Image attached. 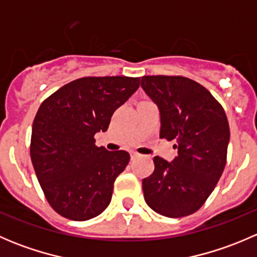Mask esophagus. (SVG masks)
Wrapping results in <instances>:
<instances>
[{"label": "esophagus", "instance_id": "obj_1", "mask_svg": "<svg viewBox=\"0 0 257 257\" xmlns=\"http://www.w3.org/2000/svg\"><path fill=\"white\" fill-rule=\"evenodd\" d=\"M131 157H132V159H134V158L141 157V154H139V153H137V152H131Z\"/></svg>", "mask_w": 257, "mask_h": 257}]
</instances>
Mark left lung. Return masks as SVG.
<instances>
[{"label":"left lung","instance_id":"8db88e82","mask_svg":"<svg viewBox=\"0 0 257 257\" xmlns=\"http://www.w3.org/2000/svg\"><path fill=\"white\" fill-rule=\"evenodd\" d=\"M142 88L160 112V138L175 141L172 163L154 157V172L143 179L145 203L168 217L198 211L226 164L230 129L224 108L211 93L181 76H144Z\"/></svg>","mask_w":257,"mask_h":257}]
</instances>
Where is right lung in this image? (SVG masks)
I'll list each match as a JSON object with an SVG mask.
<instances>
[{
  "instance_id": "right-lung-1",
  "label": "right lung",
  "mask_w": 257,
  "mask_h": 257,
  "mask_svg": "<svg viewBox=\"0 0 257 257\" xmlns=\"http://www.w3.org/2000/svg\"><path fill=\"white\" fill-rule=\"evenodd\" d=\"M141 84L133 77H83L49 95L35 116L31 160L46 199L67 219L84 221L102 214L114 181L128 165L124 150L95 145L115 109Z\"/></svg>"
}]
</instances>
